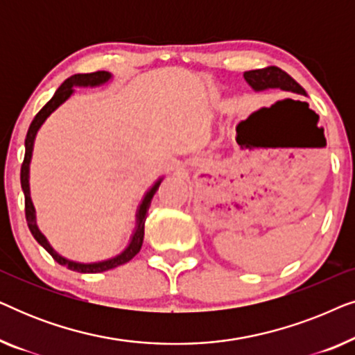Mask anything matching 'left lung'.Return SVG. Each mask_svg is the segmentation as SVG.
Here are the masks:
<instances>
[{
    "label": "left lung",
    "mask_w": 355,
    "mask_h": 355,
    "mask_svg": "<svg viewBox=\"0 0 355 355\" xmlns=\"http://www.w3.org/2000/svg\"><path fill=\"white\" fill-rule=\"evenodd\" d=\"M244 79L255 92H263L268 89H279L291 94L305 95V90L291 77L288 72L276 66H268L265 69H255L244 72Z\"/></svg>",
    "instance_id": "8db88e82"
}]
</instances>
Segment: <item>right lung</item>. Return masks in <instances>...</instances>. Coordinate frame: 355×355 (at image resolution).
Listing matches in <instances>:
<instances>
[{"instance_id":"obj_1","label":"right lung","mask_w":355,"mask_h":355,"mask_svg":"<svg viewBox=\"0 0 355 355\" xmlns=\"http://www.w3.org/2000/svg\"><path fill=\"white\" fill-rule=\"evenodd\" d=\"M113 79L111 72L108 71H96V72H90V74H74L71 76L69 79H66L62 82L60 89L55 92L53 98L48 101V103L43 106V108L38 111L35 118H33L31 128L27 130V137H26V157H24V163L21 166V186L24 191V197H26V220L28 225V230H31L32 236L35 237V241L40 244L43 249H45L48 254H50L53 259H55L58 263L66 266L72 271H79V273H101V271H108L113 270L116 266H121L124 263H128L129 260H132L135 255L139 254L140 249H142L144 244V227H145V220H147V211L150 208V203H152V198L155 196V192L158 191L159 184H162L163 178H159L157 182L153 184L152 187L145 192V196L140 202V205L137 208V213H135V227L132 236H130V241L125 249L121 252V254L111 257V259L101 260V261H94V263H82V261H74L66 259L58 254V252L53 249L50 245V242L45 236L42 234V231L38 230L37 226V216H35V207H33L32 198H31V184H28V173H31V159H32V152H33V142H35L37 132L40 130V128L45 123L48 116H50L53 111H56L60 106L64 103L66 100L71 98V95L74 94V87H100L106 84Z\"/></svg>"}]
</instances>
